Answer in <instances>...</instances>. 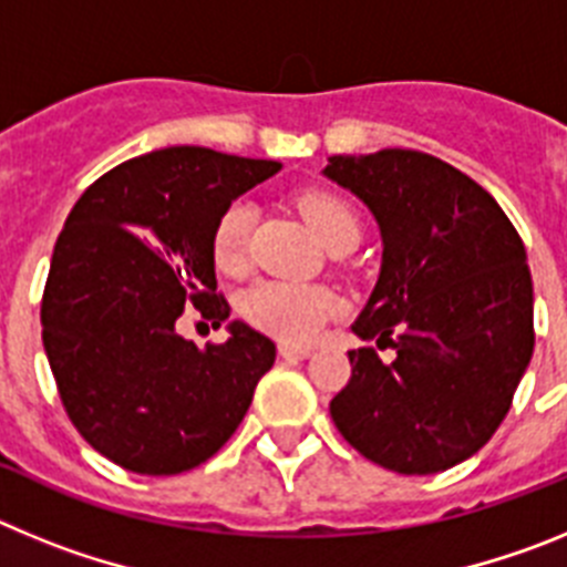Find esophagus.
<instances>
[{"label":"esophagus","instance_id":"obj_1","mask_svg":"<svg viewBox=\"0 0 567 567\" xmlns=\"http://www.w3.org/2000/svg\"><path fill=\"white\" fill-rule=\"evenodd\" d=\"M278 352H280V358H287V360H303V358H309V354H312V349H307V346L280 343Z\"/></svg>","mask_w":567,"mask_h":567}]
</instances>
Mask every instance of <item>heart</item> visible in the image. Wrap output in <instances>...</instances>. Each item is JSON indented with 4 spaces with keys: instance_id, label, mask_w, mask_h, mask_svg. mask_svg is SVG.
<instances>
[{
    "instance_id": "heart-1",
    "label": "heart",
    "mask_w": 567,
    "mask_h": 567,
    "mask_svg": "<svg viewBox=\"0 0 567 567\" xmlns=\"http://www.w3.org/2000/svg\"><path fill=\"white\" fill-rule=\"evenodd\" d=\"M300 215L307 218L309 229L318 235L323 247H329L338 235L358 233V215L346 202L332 193L300 195ZM255 207L244 198L229 204L213 229V260L221 272H240L247 264L249 233H252ZM338 312V300L332 292L318 287H300L284 280H258L240 298V315L260 332L287 343H312L323 323Z\"/></svg>"
}]
</instances>
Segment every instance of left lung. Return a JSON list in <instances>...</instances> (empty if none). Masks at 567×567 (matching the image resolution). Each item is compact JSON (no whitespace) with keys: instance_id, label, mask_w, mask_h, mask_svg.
I'll return each instance as SVG.
<instances>
[{"instance_id":"8db88e82","label":"left lung","mask_w":567,"mask_h":567,"mask_svg":"<svg viewBox=\"0 0 567 567\" xmlns=\"http://www.w3.org/2000/svg\"><path fill=\"white\" fill-rule=\"evenodd\" d=\"M323 175L358 195L383 240L352 332L392 346L349 352L329 403L346 443L398 474H437L477 454L508 414L534 354V284L499 204L417 150L332 155Z\"/></svg>"}]
</instances>
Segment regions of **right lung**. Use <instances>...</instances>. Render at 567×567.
<instances>
[{
  "instance_id": "1",
  "label": "right lung",
  "mask_w": 567,
  "mask_h": 567,
  "mask_svg": "<svg viewBox=\"0 0 567 567\" xmlns=\"http://www.w3.org/2000/svg\"><path fill=\"white\" fill-rule=\"evenodd\" d=\"M280 162L207 147L130 158L70 209L50 260L42 343L68 417L122 468L169 477L235 434L275 343L244 320L227 343L195 346L175 320L195 307L218 327L213 229L229 204Z\"/></svg>"
}]
</instances>
